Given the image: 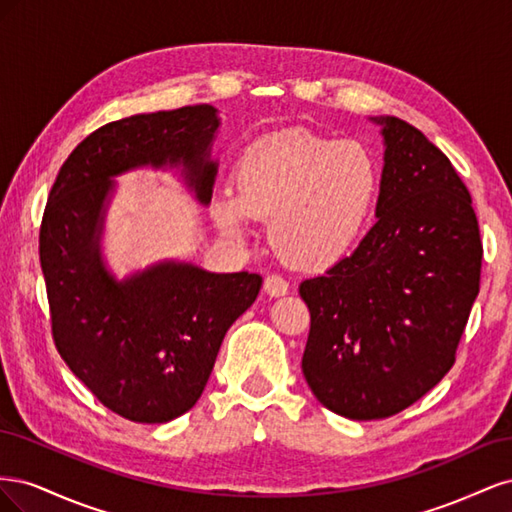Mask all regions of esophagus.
Listing matches in <instances>:
<instances>
[{
    "label": "esophagus",
    "instance_id": "obj_1",
    "mask_svg": "<svg viewBox=\"0 0 512 512\" xmlns=\"http://www.w3.org/2000/svg\"><path fill=\"white\" fill-rule=\"evenodd\" d=\"M265 292L269 297H284V294L290 292V284L280 275H269L265 280Z\"/></svg>",
    "mask_w": 512,
    "mask_h": 512
}]
</instances>
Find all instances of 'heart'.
I'll return each mask as SVG.
<instances>
[{"instance_id": "b5f03b06", "label": "heart", "mask_w": 512, "mask_h": 512, "mask_svg": "<svg viewBox=\"0 0 512 512\" xmlns=\"http://www.w3.org/2000/svg\"><path fill=\"white\" fill-rule=\"evenodd\" d=\"M235 188L211 198V218L230 239H247L269 218L271 243L301 269L346 258L369 226L380 194L376 158L354 141L290 128L260 136L235 162Z\"/></svg>"}]
</instances>
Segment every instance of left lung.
I'll return each mask as SVG.
<instances>
[{
	"label": "left lung",
	"mask_w": 512,
	"mask_h": 512,
	"mask_svg": "<svg viewBox=\"0 0 512 512\" xmlns=\"http://www.w3.org/2000/svg\"><path fill=\"white\" fill-rule=\"evenodd\" d=\"M382 126L378 222L299 286L312 327L303 376L324 408L374 421L412 406L455 363L480 286L472 196L444 153L397 117Z\"/></svg>",
	"instance_id": "1"
}]
</instances>
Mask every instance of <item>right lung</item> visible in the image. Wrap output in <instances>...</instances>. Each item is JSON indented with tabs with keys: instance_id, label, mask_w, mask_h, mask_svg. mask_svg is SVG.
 <instances>
[{
	"instance_id": "right-lung-1",
	"label": "right lung",
	"mask_w": 512,
	"mask_h": 512,
	"mask_svg": "<svg viewBox=\"0 0 512 512\" xmlns=\"http://www.w3.org/2000/svg\"><path fill=\"white\" fill-rule=\"evenodd\" d=\"M218 128L211 104L106 123L59 168L42 215L55 346L100 404L134 423H168L196 404L226 331L256 301L262 277L164 260L119 282L100 252L113 177L179 166L198 203L209 205Z\"/></svg>"
}]
</instances>
